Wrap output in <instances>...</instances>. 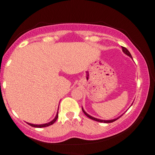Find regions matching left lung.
<instances>
[{"instance_id": "left-lung-1", "label": "left lung", "mask_w": 155, "mask_h": 155, "mask_svg": "<svg viewBox=\"0 0 155 155\" xmlns=\"http://www.w3.org/2000/svg\"><path fill=\"white\" fill-rule=\"evenodd\" d=\"M122 51H123V52L124 53V54H126L127 55H128L129 57H130V58H132V56H131V54H130V51H129L128 50H127V49H126L125 47H122ZM82 111H83V112H84V114L86 115L87 117H89V118L91 119V120H95V121H97V122H104V123H111V122H114V121H116L117 120H118V119L120 117H119V118H117V119H115V120H99V119H96V118H95V117H92L90 116V115H89L88 114H87L86 112L84 111L83 108H82Z\"/></svg>"}]
</instances>
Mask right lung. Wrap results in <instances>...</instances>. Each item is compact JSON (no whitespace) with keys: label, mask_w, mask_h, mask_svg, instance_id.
Here are the masks:
<instances>
[{"label":"right lung","mask_w":155,"mask_h":155,"mask_svg":"<svg viewBox=\"0 0 155 155\" xmlns=\"http://www.w3.org/2000/svg\"><path fill=\"white\" fill-rule=\"evenodd\" d=\"M58 112L57 113L56 117H55V118L54 119V120H53L52 121H51V122H49V123L44 124H33L28 123V124H30V125L32 126V127H48V126L51 125V124H54V122H56V120H58Z\"/></svg>","instance_id":"obj_1"}]
</instances>
